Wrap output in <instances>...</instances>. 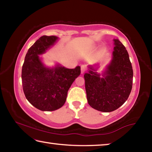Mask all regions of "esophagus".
<instances>
[{
  "label": "esophagus",
  "mask_w": 152,
  "mask_h": 152,
  "mask_svg": "<svg viewBox=\"0 0 152 152\" xmlns=\"http://www.w3.org/2000/svg\"><path fill=\"white\" fill-rule=\"evenodd\" d=\"M86 71V66L84 65L81 66V74L84 73V72Z\"/></svg>",
  "instance_id": "1"
}]
</instances>
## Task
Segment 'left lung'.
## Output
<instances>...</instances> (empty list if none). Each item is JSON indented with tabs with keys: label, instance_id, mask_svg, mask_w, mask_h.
<instances>
[{
	"label": "left lung",
	"instance_id": "1",
	"mask_svg": "<svg viewBox=\"0 0 152 152\" xmlns=\"http://www.w3.org/2000/svg\"><path fill=\"white\" fill-rule=\"evenodd\" d=\"M112 59L102 73L99 64L88 66L84 74L87 101L92 108L109 113L127 101L133 85V68L127 50L118 39H113Z\"/></svg>",
	"mask_w": 152,
	"mask_h": 152
}]
</instances>
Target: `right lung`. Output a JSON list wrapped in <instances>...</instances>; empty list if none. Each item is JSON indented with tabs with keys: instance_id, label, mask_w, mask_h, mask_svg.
Masks as SVG:
<instances>
[{
	"instance_id": "right-lung-1",
	"label": "right lung",
	"mask_w": 152,
	"mask_h": 152,
	"mask_svg": "<svg viewBox=\"0 0 152 152\" xmlns=\"http://www.w3.org/2000/svg\"><path fill=\"white\" fill-rule=\"evenodd\" d=\"M59 37L43 35L31 47L22 67V84L25 97L42 111H53L65 103L69 88L80 74V67L69 69L56 63L46 66L41 55L55 45Z\"/></svg>"
}]
</instances>
